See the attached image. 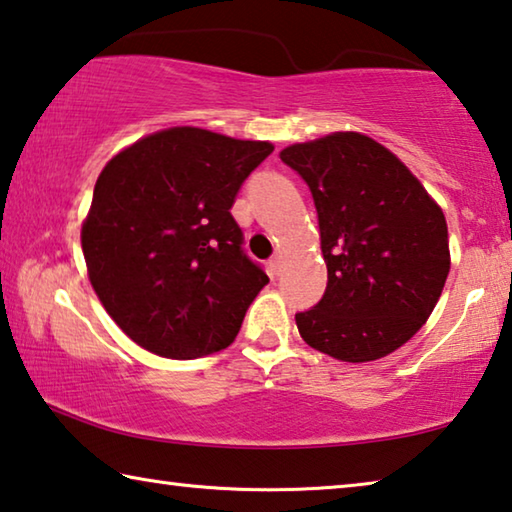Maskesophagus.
<instances>
[{
  "label": "esophagus",
  "instance_id": "obj_1",
  "mask_svg": "<svg viewBox=\"0 0 512 512\" xmlns=\"http://www.w3.org/2000/svg\"><path fill=\"white\" fill-rule=\"evenodd\" d=\"M268 268H271V275L277 277L280 275V268H282V255H273L271 262H268Z\"/></svg>",
  "mask_w": 512,
  "mask_h": 512
}]
</instances>
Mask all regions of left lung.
<instances>
[{
  "label": "left lung",
  "instance_id": "1",
  "mask_svg": "<svg viewBox=\"0 0 512 512\" xmlns=\"http://www.w3.org/2000/svg\"><path fill=\"white\" fill-rule=\"evenodd\" d=\"M282 162L314 198L327 289L298 311L300 336L361 363L400 348L427 323L449 273L445 214L420 180L359 133L293 144Z\"/></svg>",
  "mask_w": 512,
  "mask_h": 512
}]
</instances>
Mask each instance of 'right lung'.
<instances>
[{
  "label": "right lung",
  "mask_w": 512,
  "mask_h": 512,
  "mask_svg": "<svg viewBox=\"0 0 512 512\" xmlns=\"http://www.w3.org/2000/svg\"><path fill=\"white\" fill-rule=\"evenodd\" d=\"M273 144L180 126L115 155L94 185L81 246L112 320L144 350L196 359L235 341L268 284L230 214Z\"/></svg>",
  "instance_id": "right-lung-1"
}]
</instances>
